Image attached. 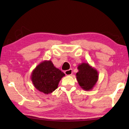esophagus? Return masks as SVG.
<instances>
[{
	"instance_id": "esophagus-1",
	"label": "esophagus",
	"mask_w": 129,
	"mask_h": 129,
	"mask_svg": "<svg viewBox=\"0 0 129 129\" xmlns=\"http://www.w3.org/2000/svg\"><path fill=\"white\" fill-rule=\"evenodd\" d=\"M64 73L65 74V75H71L73 74V71H72V69H69V70H68L65 71Z\"/></svg>"
}]
</instances>
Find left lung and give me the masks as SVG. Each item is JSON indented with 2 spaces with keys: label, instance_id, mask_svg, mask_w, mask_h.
<instances>
[{
  "label": "left lung",
  "instance_id": "left-lung-1",
  "mask_svg": "<svg viewBox=\"0 0 129 129\" xmlns=\"http://www.w3.org/2000/svg\"><path fill=\"white\" fill-rule=\"evenodd\" d=\"M78 72L76 74L78 84L86 91L91 90L99 79L97 70L86 62H82L78 67Z\"/></svg>",
  "mask_w": 129,
  "mask_h": 129
}]
</instances>
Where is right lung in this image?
Returning <instances> with one entry per match:
<instances>
[{"label":"right lung","mask_w":129,"mask_h":129,"mask_svg":"<svg viewBox=\"0 0 129 129\" xmlns=\"http://www.w3.org/2000/svg\"><path fill=\"white\" fill-rule=\"evenodd\" d=\"M65 74L54 66L51 60H45L33 70L31 80L34 87L45 94L56 90Z\"/></svg>","instance_id":"1"}]
</instances>
